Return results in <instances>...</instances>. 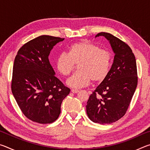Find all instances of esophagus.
Segmentation results:
<instances>
[{
	"label": "esophagus",
	"mask_w": 150,
	"mask_h": 150,
	"mask_svg": "<svg viewBox=\"0 0 150 150\" xmlns=\"http://www.w3.org/2000/svg\"><path fill=\"white\" fill-rule=\"evenodd\" d=\"M71 92L73 93H77L79 92V90L78 89H74V88H73V89H71Z\"/></svg>",
	"instance_id": "34e87169"
}]
</instances>
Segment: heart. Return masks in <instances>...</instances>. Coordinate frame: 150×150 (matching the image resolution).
Listing matches in <instances>:
<instances>
[{
    "mask_svg": "<svg viewBox=\"0 0 150 150\" xmlns=\"http://www.w3.org/2000/svg\"><path fill=\"white\" fill-rule=\"evenodd\" d=\"M111 62L112 54L108 50L91 42L81 41L71 45L69 54L62 53L58 55L55 65L58 71L67 77L79 64V71L67 81V84L73 88H81L88 85L91 81L99 83L105 80Z\"/></svg>",
    "mask_w": 150,
    "mask_h": 150,
    "instance_id": "1",
    "label": "heart"
}]
</instances>
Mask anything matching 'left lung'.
I'll return each mask as SVG.
<instances>
[{
    "label": "left lung",
    "instance_id": "obj_1",
    "mask_svg": "<svg viewBox=\"0 0 150 150\" xmlns=\"http://www.w3.org/2000/svg\"><path fill=\"white\" fill-rule=\"evenodd\" d=\"M115 52L114 62L107 77L89 96L86 106L91 120L112 124L125 115L138 85L136 58L129 45L115 35L100 32Z\"/></svg>",
    "mask_w": 150,
    "mask_h": 150
}]
</instances>
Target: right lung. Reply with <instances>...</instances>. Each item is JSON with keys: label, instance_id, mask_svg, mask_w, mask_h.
<instances>
[{"label": "right lung", "instance_id": "1", "mask_svg": "<svg viewBox=\"0 0 150 150\" xmlns=\"http://www.w3.org/2000/svg\"><path fill=\"white\" fill-rule=\"evenodd\" d=\"M64 38L40 35L20 48L15 57L11 89L18 105L29 120L39 124L55 122L70 88L55 77L48 56Z\"/></svg>", "mask_w": 150, "mask_h": 150}]
</instances>
